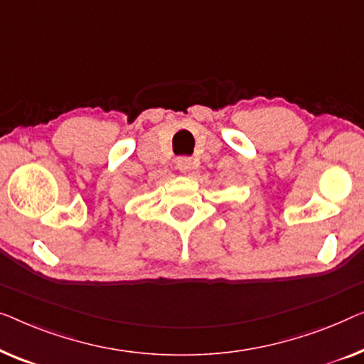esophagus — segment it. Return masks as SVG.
<instances>
[{"label": "esophagus", "instance_id": "1", "mask_svg": "<svg viewBox=\"0 0 364 364\" xmlns=\"http://www.w3.org/2000/svg\"><path fill=\"white\" fill-rule=\"evenodd\" d=\"M176 166L181 173H189L193 168V160L189 156H180L176 160Z\"/></svg>", "mask_w": 364, "mask_h": 364}]
</instances>
